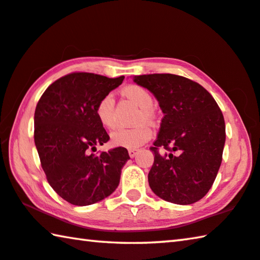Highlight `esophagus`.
Returning <instances> with one entry per match:
<instances>
[{
    "label": "esophagus",
    "mask_w": 260,
    "mask_h": 260,
    "mask_svg": "<svg viewBox=\"0 0 260 260\" xmlns=\"http://www.w3.org/2000/svg\"><path fill=\"white\" fill-rule=\"evenodd\" d=\"M138 152H139V150H136V149H129L128 150L131 158H134L136 155H138Z\"/></svg>",
    "instance_id": "1"
}]
</instances>
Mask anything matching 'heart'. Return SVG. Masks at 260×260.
<instances>
[{"label": "heart", "instance_id": "obj_1", "mask_svg": "<svg viewBox=\"0 0 260 260\" xmlns=\"http://www.w3.org/2000/svg\"><path fill=\"white\" fill-rule=\"evenodd\" d=\"M122 93L129 100L133 101L141 108L138 122L152 121L155 118L152 105L153 99L148 89L140 85H129L122 88ZM95 113L99 121L107 128H111L116 125L114 118V99L112 94L104 95L96 104ZM152 136V131L147 124H141L135 127H120L114 129L110 139L114 147H121L126 149H136L142 146Z\"/></svg>", "mask_w": 260, "mask_h": 260}]
</instances>
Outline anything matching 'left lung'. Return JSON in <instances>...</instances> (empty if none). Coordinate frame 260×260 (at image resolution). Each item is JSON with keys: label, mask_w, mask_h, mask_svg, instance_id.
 <instances>
[{"label": "left lung", "mask_w": 260, "mask_h": 260, "mask_svg": "<svg viewBox=\"0 0 260 260\" xmlns=\"http://www.w3.org/2000/svg\"><path fill=\"white\" fill-rule=\"evenodd\" d=\"M155 95L164 112L148 174L151 190L175 204H192L208 193L222 160L225 120L217 102L200 83L177 74L135 76ZM170 151L161 155L159 149Z\"/></svg>", "instance_id": "1"}]
</instances>
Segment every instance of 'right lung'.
Returning <instances> with one entry per match:
<instances>
[{"label":"right lung","mask_w":260,"mask_h":260,"mask_svg":"<svg viewBox=\"0 0 260 260\" xmlns=\"http://www.w3.org/2000/svg\"><path fill=\"white\" fill-rule=\"evenodd\" d=\"M124 78L70 73L52 82L37 104L34 142L41 166L51 188L73 205H90L111 195L129 159L121 147L91 152L110 140L96 117V104Z\"/></svg>","instance_id":"1"}]
</instances>
